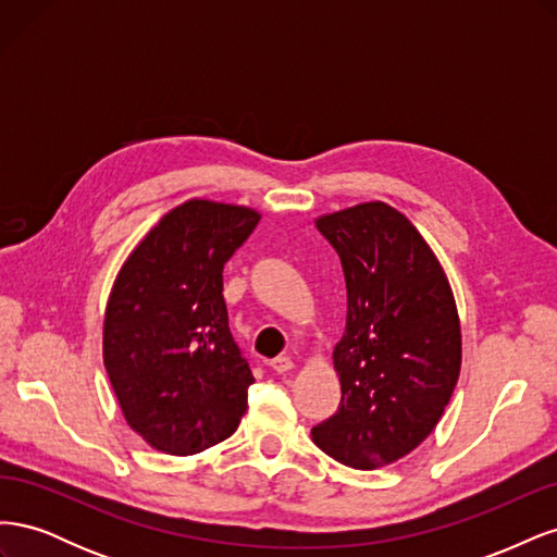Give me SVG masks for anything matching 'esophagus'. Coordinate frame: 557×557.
<instances>
[{"label": "esophagus", "instance_id": "34e87169", "mask_svg": "<svg viewBox=\"0 0 557 557\" xmlns=\"http://www.w3.org/2000/svg\"><path fill=\"white\" fill-rule=\"evenodd\" d=\"M272 369H274V372H278V374L290 372V369H293V358H290V356H278V358H274V360H272Z\"/></svg>", "mask_w": 557, "mask_h": 557}]
</instances>
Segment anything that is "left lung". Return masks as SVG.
Here are the masks:
<instances>
[{
	"instance_id": "1",
	"label": "left lung",
	"mask_w": 557,
	"mask_h": 557,
	"mask_svg": "<svg viewBox=\"0 0 557 557\" xmlns=\"http://www.w3.org/2000/svg\"><path fill=\"white\" fill-rule=\"evenodd\" d=\"M315 227L342 260L348 313L334 346L339 409L311 434L336 462L376 469L440 423L460 374L458 309L440 260L393 207L369 201Z\"/></svg>"
}]
</instances>
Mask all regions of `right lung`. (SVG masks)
I'll use <instances>...</instances> for the list:
<instances>
[{
	"mask_svg": "<svg viewBox=\"0 0 557 557\" xmlns=\"http://www.w3.org/2000/svg\"><path fill=\"white\" fill-rule=\"evenodd\" d=\"M260 223L246 207L190 199L132 250L104 318V367L134 432L170 455L227 440L256 381L230 332L223 269Z\"/></svg>",
	"mask_w": 557,
	"mask_h": 557,
	"instance_id": "1",
	"label": "right lung"
}]
</instances>
